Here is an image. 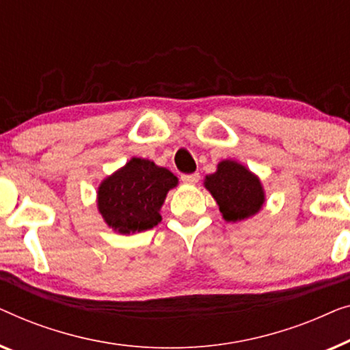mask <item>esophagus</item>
<instances>
[{"label": "esophagus", "instance_id": "obj_1", "mask_svg": "<svg viewBox=\"0 0 350 350\" xmlns=\"http://www.w3.org/2000/svg\"><path fill=\"white\" fill-rule=\"evenodd\" d=\"M180 179H182V182H185V184H196V182L200 180V174H198V173L182 174Z\"/></svg>", "mask_w": 350, "mask_h": 350}]
</instances>
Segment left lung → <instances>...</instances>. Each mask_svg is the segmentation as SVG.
Wrapping results in <instances>:
<instances>
[{"instance_id":"obj_1","label":"left lung","mask_w":350,"mask_h":350,"mask_svg":"<svg viewBox=\"0 0 350 350\" xmlns=\"http://www.w3.org/2000/svg\"><path fill=\"white\" fill-rule=\"evenodd\" d=\"M206 189L217 201L226 222H238L257 214L265 203L258 177L236 161H220L214 174L206 176Z\"/></svg>"}]
</instances>
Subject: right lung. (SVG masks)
<instances>
[{"instance_id": "right-lung-1", "label": "right lung", "mask_w": 350, "mask_h": 350, "mask_svg": "<svg viewBox=\"0 0 350 350\" xmlns=\"http://www.w3.org/2000/svg\"><path fill=\"white\" fill-rule=\"evenodd\" d=\"M177 177L154 161L131 159L124 168L103 180L98 190V209L119 233L150 230L160 222L159 211Z\"/></svg>"}]
</instances>
